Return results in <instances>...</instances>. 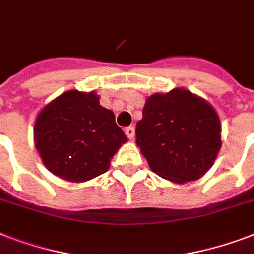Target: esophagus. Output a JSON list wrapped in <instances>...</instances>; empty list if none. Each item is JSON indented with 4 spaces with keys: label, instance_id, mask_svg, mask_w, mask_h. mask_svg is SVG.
<instances>
[{
    "label": "esophagus",
    "instance_id": "34e87169",
    "mask_svg": "<svg viewBox=\"0 0 254 254\" xmlns=\"http://www.w3.org/2000/svg\"><path fill=\"white\" fill-rule=\"evenodd\" d=\"M125 134L127 135V138L129 139H134V135H135V130L133 127H129L125 129Z\"/></svg>",
    "mask_w": 254,
    "mask_h": 254
}]
</instances>
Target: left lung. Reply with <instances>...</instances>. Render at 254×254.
Masks as SVG:
<instances>
[{
    "instance_id": "8db88e82",
    "label": "left lung",
    "mask_w": 254,
    "mask_h": 254,
    "mask_svg": "<svg viewBox=\"0 0 254 254\" xmlns=\"http://www.w3.org/2000/svg\"><path fill=\"white\" fill-rule=\"evenodd\" d=\"M216 111L187 89L147 97L135 143L150 169L163 179L186 183L203 177L221 147Z\"/></svg>"
}]
</instances>
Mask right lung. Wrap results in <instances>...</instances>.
<instances>
[{
	"instance_id": "1",
	"label": "right lung",
	"mask_w": 254,
	"mask_h": 254,
	"mask_svg": "<svg viewBox=\"0 0 254 254\" xmlns=\"http://www.w3.org/2000/svg\"><path fill=\"white\" fill-rule=\"evenodd\" d=\"M34 141L54 175L79 183L105 173L127 138L95 92L67 91L39 112Z\"/></svg>"
}]
</instances>
